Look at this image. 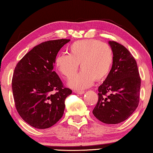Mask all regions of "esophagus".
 Listing matches in <instances>:
<instances>
[{"mask_svg": "<svg viewBox=\"0 0 153 153\" xmlns=\"http://www.w3.org/2000/svg\"><path fill=\"white\" fill-rule=\"evenodd\" d=\"M74 93H76V94H82L85 93V92L82 91H75Z\"/></svg>", "mask_w": 153, "mask_h": 153, "instance_id": "esophagus-1", "label": "esophagus"}]
</instances>
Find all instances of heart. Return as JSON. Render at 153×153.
Masks as SVG:
<instances>
[{
  "mask_svg": "<svg viewBox=\"0 0 153 153\" xmlns=\"http://www.w3.org/2000/svg\"><path fill=\"white\" fill-rule=\"evenodd\" d=\"M69 54H60L55 65L62 76L69 78L76 74L79 64L82 71L68 82L69 87L83 90L100 82L110 74L114 62V53L107 43L94 39L77 41L68 48Z\"/></svg>",
  "mask_w": 153,
  "mask_h": 153,
  "instance_id": "obj_1",
  "label": "heart"
}]
</instances>
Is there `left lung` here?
Listing matches in <instances>:
<instances>
[{
	"mask_svg": "<svg viewBox=\"0 0 153 153\" xmlns=\"http://www.w3.org/2000/svg\"><path fill=\"white\" fill-rule=\"evenodd\" d=\"M114 53L110 74L98 88L99 99L94 116L105 124H118L127 120L139 104L141 86L137 62L123 45L109 41Z\"/></svg>",
	"mask_w": 153,
	"mask_h": 153,
	"instance_id": "obj_1",
	"label": "left lung"
}]
</instances>
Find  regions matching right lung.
Segmentation results:
<instances>
[{
  "label": "right lung",
  "instance_id": "right-lung-1",
  "mask_svg": "<svg viewBox=\"0 0 153 153\" xmlns=\"http://www.w3.org/2000/svg\"><path fill=\"white\" fill-rule=\"evenodd\" d=\"M70 39L48 41L34 47L17 64L12 91L21 118L36 129L55 125L64 114L65 100L72 93L53 71L58 52Z\"/></svg>",
  "mask_w": 153,
  "mask_h": 153
}]
</instances>
